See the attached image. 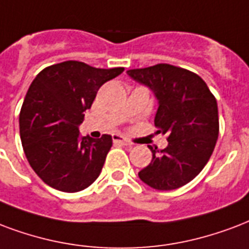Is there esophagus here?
<instances>
[{"mask_svg": "<svg viewBox=\"0 0 249 249\" xmlns=\"http://www.w3.org/2000/svg\"><path fill=\"white\" fill-rule=\"evenodd\" d=\"M112 138H113V142H115V143H121V145L129 146V147L132 146V143H130V142L126 141L124 137H121V136H119V134H113V136H112Z\"/></svg>", "mask_w": 249, "mask_h": 249, "instance_id": "34e87169", "label": "esophagus"}]
</instances>
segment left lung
<instances>
[{
  "mask_svg": "<svg viewBox=\"0 0 249 249\" xmlns=\"http://www.w3.org/2000/svg\"><path fill=\"white\" fill-rule=\"evenodd\" d=\"M149 87L158 100L154 125L166 134V149H149L153 159L138 172L140 179L158 191H172L193 180L208 163L219 132L217 100L204 79L168 64L126 71Z\"/></svg>",
  "mask_w": 249,
  "mask_h": 249,
  "instance_id": "left-lung-1",
  "label": "left lung"
}]
</instances>
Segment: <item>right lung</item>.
I'll list each match as a JSON object with an SVG mask.
<instances>
[{
	"instance_id": "add662e5",
	"label": "right lung",
	"mask_w": 249,
	"mask_h": 249,
	"mask_svg": "<svg viewBox=\"0 0 249 249\" xmlns=\"http://www.w3.org/2000/svg\"><path fill=\"white\" fill-rule=\"evenodd\" d=\"M123 71L65 61L45 68L32 81L19 115V133L30 166L49 187L74 193L98 179L112 137L81 138L78 126L100 86Z\"/></svg>"
}]
</instances>
